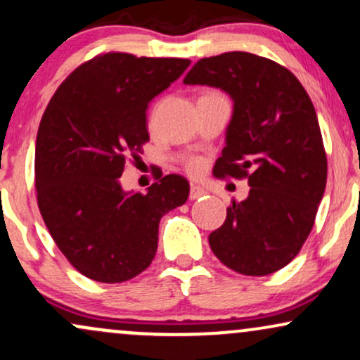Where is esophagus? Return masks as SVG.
Listing matches in <instances>:
<instances>
[{
    "label": "esophagus",
    "instance_id": "esophagus-1",
    "mask_svg": "<svg viewBox=\"0 0 360 360\" xmlns=\"http://www.w3.org/2000/svg\"><path fill=\"white\" fill-rule=\"evenodd\" d=\"M205 194L206 191L203 188H200V186H191V189H189V200H200Z\"/></svg>",
    "mask_w": 360,
    "mask_h": 360
}]
</instances>
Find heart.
<instances>
[{
  "instance_id": "1",
  "label": "heart",
  "mask_w": 360,
  "mask_h": 360,
  "mask_svg": "<svg viewBox=\"0 0 360 360\" xmlns=\"http://www.w3.org/2000/svg\"><path fill=\"white\" fill-rule=\"evenodd\" d=\"M188 169H189V172H193V174H200V172H201V162H200V160H191V162L188 164Z\"/></svg>"
}]
</instances>
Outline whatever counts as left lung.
Wrapping results in <instances>:
<instances>
[{
    "label": "left lung",
    "mask_w": 360,
    "mask_h": 360,
    "mask_svg": "<svg viewBox=\"0 0 360 360\" xmlns=\"http://www.w3.org/2000/svg\"><path fill=\"white\" fill-rule=\"evenodd\" d=\"M183 82L221 89L233 101L213 172L247 177L250 186L210 233L213 254L245 276L283 269L311 232L326 184L323 140L308 93L286 68L249 52L198 60Z\"/></svg>",
    "instance_id": "8db88e82"
}]
</instances>
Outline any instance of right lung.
I'll use <instances>...</instances> for the list:
<instances>
[{"instance_id":"1","label":"right lung","mask_w":360,"mask_h":360,"mask_svg":"<svg viewBox=\"0 0 360 360\" xmlns=\"http://www.w3.org/2000/svg\"><path fill=\"white\" fill-rule=\"evenodd\" d=\"M189 59L110 52L84 62L49 103L35 143L40 213L62 254L86 278L123 283L155 257L159 221L189 196L183 176L147 193L120 177L148 140V103L179 79Z\"/></svg>"}]
</instances>
